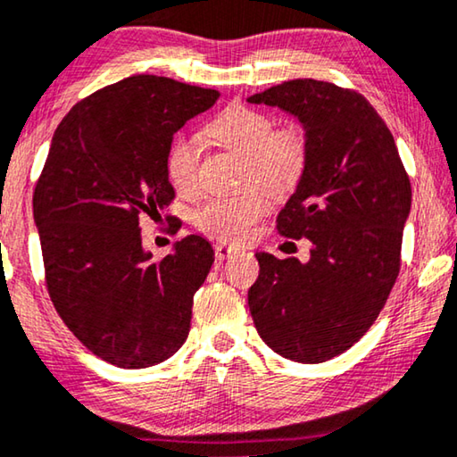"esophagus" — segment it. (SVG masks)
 <instances>
[{
  "mask_svg": "<svg viewBox=\"0 0 457 457\" xmlns=\"http://www.w3.org/2000/svg\"><path fill=\"white\" fill-rule=\"evenodd\" d=\"M237 254V248L228 246V244H215V256L217 261H226V258Z\"/></svg>",
  "mask_w": 457,
  "mask_h": 457,
  "instance_id": "esophagus-1",
  "label": "esophagus"
}]
</instances>
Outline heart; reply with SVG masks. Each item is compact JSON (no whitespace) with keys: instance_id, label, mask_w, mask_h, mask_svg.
<instances>
[{"instance_id":"heart-1","label":"heart","mask_w":457,"mask_h":457,"mask_svg":"<svg viewBox=\"0 0 457 457\" xmlns=\"http://www.w3.org/2000/svg\"><path fill=\"white\" fill-rule=\"evenodd\" d=\"M205 133L217 147L242 155L246 163V185L258 182L277 196L295 190L308 170L312 143L302 122L275 127V119L269 112L246 104H231L209 122ZM199 141L182 135L168 152L170 180L180 193L193 195L199 188ZM268 191L250 187L240 195L211 199L196 213V228L223 242L248 240L254 223L269 213Z\"/></svg>"}]
</instances>
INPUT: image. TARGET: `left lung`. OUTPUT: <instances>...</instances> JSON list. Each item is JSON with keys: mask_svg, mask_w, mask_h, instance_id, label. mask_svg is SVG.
Instances as JSON below:
<instances>
[{"mask_svg": "<svg viewBox=\"0 0 457 457\" xmlns=\"http://www.w3.org/2000/svg\"><path fill=\"white\" fill-rule=\"evenodd\" d=\"M310 133V162L277 217L285 237L312 242L310 261L258 252L248 291L258 335L277 355L322 363L376 322L400 272L412 190L390 129L359 92L291 79L250 96Z\"/></svg>", "mask_w": 457, "mask_h": 457, "instance_id": "8db88e82", "label": "left lung"}]
</instances>
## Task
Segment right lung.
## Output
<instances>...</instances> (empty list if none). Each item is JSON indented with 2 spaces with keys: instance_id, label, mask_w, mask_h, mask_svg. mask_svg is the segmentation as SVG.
Returning <instances> with one entry per match:
<instances>
[{
  "instance_id": "right-lung-1",
  "label": "right lung",
  "mask_w": 457,
  "mask_h": 457,
  "mask_svg": "<svg viewBox=\"0 0 457 457\" xmlns=\"http://www.w3.org/2000/svg\"><path fill=\"white\" fill-rule=\"evenodd\" d=\"M217 98L211 87L133 76L79 100L53 135L32 195L45 285L79 343L117 367L158 365L188 337L213 248L187 236L152 261L139 220L174 201V133Z\"/></svg>"
}]
</instances>
